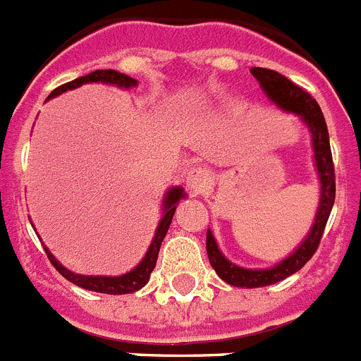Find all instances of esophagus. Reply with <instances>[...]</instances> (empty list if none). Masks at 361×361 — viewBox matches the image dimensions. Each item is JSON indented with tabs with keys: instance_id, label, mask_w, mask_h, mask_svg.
Returning <instances> with one entry per match:
<instances>
[{
	"instance_id": "34e87169",
	"label": "esophagus",
	"mask_w": 361,
	"mask_h": 361,
	"mask_svg": "<svg viewBox=\"0 0 361 361\" xmlns=\"http://www.w3.org/2000/svg\"><path fill=\"white\" fill-rule=\"evenodd\" d=\"M212 174L210 171H207L204 167H192L187 173V187L190 188L194 194H200L204 188L210 185Z\"/></svg>"
}]
</instances>
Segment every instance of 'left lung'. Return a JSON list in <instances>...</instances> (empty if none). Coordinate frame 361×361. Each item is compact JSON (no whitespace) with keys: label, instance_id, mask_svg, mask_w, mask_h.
I'll return each instance as SVG.
<instances>
[{"label":"left lung","instance_id":"left-lung-1","mask_svg":"<svg viewBox=\"0 0 361 361\" xmlns=\"http://www.w3.org/2000/svg\"><path fill=\"white\" fill-rule=\"evenodd\" d=\"M251 73L260 82L262 89L267 92V96L278 106H281L287 112L299 114L302 121L308 124L310 131H312L315 165H317V173L319 178H321V204H319L317 217L313 222L312 231L305 238V242L292 252L290 257L285 258L281 264L274 265L271 269H264V271L242 269L228 262L226 258L222 257V252L219 251L217 242H215L212 231H207V252L212 267L215 269L219 278L233 285V287L242 288L267 287V285L281 281V279L288 278L294 272H298L299 269H302V265L315 255L319 244H321L326 222H328L333 203H335V165H333L331 147H329L328 126H326L324 116H322L319 103L305 89L295 85L294 82H290L283 74L276 73V71L265 69V67H252Z\"/></svg>","mask_w":361,"mask_h":361}]
</instances>
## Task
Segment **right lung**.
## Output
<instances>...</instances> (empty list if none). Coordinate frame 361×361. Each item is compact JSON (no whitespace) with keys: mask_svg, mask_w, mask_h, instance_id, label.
I'll use <instances>...</instances> for the list:
<instances>
[{"mask_svg":"<svg viewBox=\"0 0 361 361\" xmlns=\"http://www.w3.org/2000/svg\"><path fill=\"white\" fill-rule=\"evenodd\" d=\"M92 82H103V83H114L117 87H124V89H130V87L137 85V80L130 78L128 74L119 73V71L114 69H101V71H94V73L87 74V76H80V78L73 80V82H67L63 85L56 87L49 97H55L59 94L66 92V90L76 89V87H82L83 83H92ZM185 197L183 188L174 187L167 192V196L164 200V217H161L160 224L157 228V233H154L153 242H151L149 249H147L146 257L144 260L140 262L133 271H130L128 274L123 276H116V278H109V276H82V274H74V272L67 271L63 265H60L56 262V258L53 257L51 252H49L48 247H44L46 255H48L49 262H51L53 267L60 272L66 279H69L71 283L74 285H78V287L87 288V290H94V292H101V294H130V292H137L149 281V276L153 272L154 265H157L158 260V251H160L161 240H164L165 233L169 230L171 221H173V215L176 212V203Z\"/></svg>","mask_w":361,"mask_h":361,"instance_id":"right-lung-1","label":"right lung"}]
</instances>
